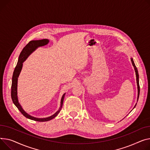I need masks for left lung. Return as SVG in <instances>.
Instances as JSON below:
<instances>
[{
  "instance_id": "1",
  "label": "left lung",
  "mask_w": 150,
  "mask_h": 150,
  "mask_svg": "<svg viewBox=\"0 0 150 150\" xmlns=\"http://www.w3.org/2000/svg\"><path fill=\"white\" fill-rule=\"evenodd\" d=\"M131 62H132V64H133V66L134 67V71H135V72H136V82H137V102L138 99H139V93H140V87H139V74H138L137 67H136L135 64L134 63L133 58H131ZM136 104H137V103L135 104V105H134L133 108H134V107H136Z\"/></svg>"
}]
</instances>
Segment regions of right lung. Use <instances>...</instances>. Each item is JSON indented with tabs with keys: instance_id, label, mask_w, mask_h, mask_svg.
Returning a JSON list of instances; mask_svg holds the SVG:
<instances>
[{
	"instance_id": "right-lung-1",
	"label": "right lung",
	"mask_w": 150,
	"mask_h": 150,
	"mask_svg": "<svg viewBox=\"0 0 150 150\" xmlns=\"http://www.w3.org/2000/svg\"><path fill=\"white\" fill-rule=\"evenodd\" d=\"M49 42V40L48 39H42V40H32L29 42L25 47L23 49L21 54L19 55L17 64L15 67V69L13 72V78H12V85H11V98L13 103L14 105L17 107V108L19 110V111L21 112L22 115L25 116L26 117L31 119L33 121H36L38 122H45L51 120L53 118L56 117L58 114L60 112L61 109L63 106L64 98L66 93H64L62 97L61 103H60V107H59L58 110L55 112L53 115L49 116L47 117L44 118H38L34 117L31 115H29L28 113H26L24 110L23 109L21 105L20 104L18 99V96H17V83H18V78L20 74L22 69L23 67V63L28 58V57L31 55L33 52H34L35 50L41 46H45L47 45Z\"/></svg>"
}]
</instances>
